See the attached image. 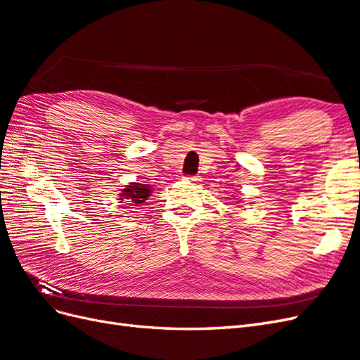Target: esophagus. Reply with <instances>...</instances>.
<instances>
[{"label": "esophagus", "instance_id": "obj_1", "mask_svg": "<svg viewBox=\"0 0 360 360\" xmlns=\"http://www.w3.org/2000/svg\"><path fill=\"white\" fill-rule=\"evenodd\" d=\"M186 180L193 184H198L201 181V177L200 176H189V177H186Z\"/></svg>", "mask_w": 360, "mask_h": 360}]
</instances>
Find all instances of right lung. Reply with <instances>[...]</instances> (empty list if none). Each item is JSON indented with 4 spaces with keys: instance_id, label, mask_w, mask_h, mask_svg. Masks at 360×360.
Here are the masks:
<instances>
[{
    "instance_id": "obj_1",
    "label": "right lung",
    "mask_w": 360,
    "mask_h": 360,
    "mask_svg": "<svg viewBox=\"0 0 360 360\" xmlns=\"http://www.w3.org/2000/svg\"><path fill=\"white\" fill-rule=\"evenodd\" d=\"M151 188L148 184H141V183H130L126 189L122 191L120 193V198L122 200L120 202H129L130 205H138L143 204L148 197H150ZM129 209H135V207H129Z\"/></svg>"
}]
</instances>
